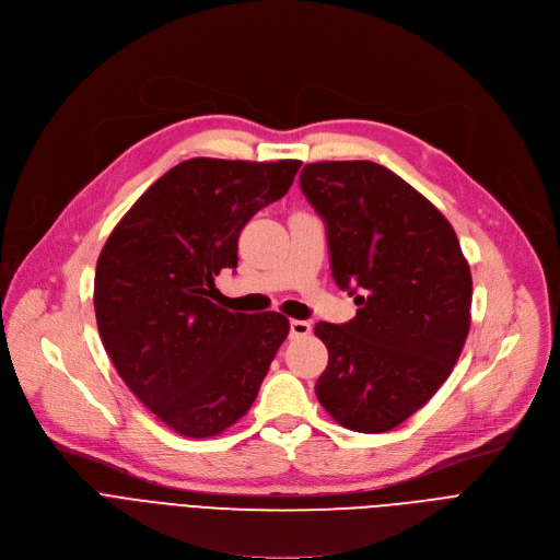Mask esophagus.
<instances>
[{
  "mask_svg": "<svg viewBox=\"0 0 560 560\" xmlns=\"http://www.w3.org/2000/svg\"><path fill=\"white\" fill-rule=\"evenodd\" d=\"M289 334H291V338L310 336L312 334V323H307V320H291L289 323Z\"/></svg>",
  "mask_w": 560,
  "mask_h": 560,
  "instance_id": "34e87169",
  "label": "esophagus"
}]
</instances>
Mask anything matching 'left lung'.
<instances>
[{
  "label": "left lung",
  "instance_id": "8db88e82",
  "mask_svg": "<svg viewBox=\"0 0 560 560\" xmlns=\"http://www.w3.org/2000/svg\"><path fill=\"white\" fill-rule=\"evenodd\" d=\"M300 188L327 226L331 276L359 305L316 323L329 361L320 406L357 433H385L453 372L470 327L472 280L444 214L372 161L307 163Z\"/></svg>",
  "mask_w": 560,
  "mask_h": 560
}]
</instances>
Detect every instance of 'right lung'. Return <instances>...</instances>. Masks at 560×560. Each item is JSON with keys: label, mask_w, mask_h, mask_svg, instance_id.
I'll use <instances>...</instances> for the list:
<instances>
[{"label": "right lung", "mask_w": 560, "mask_h": 560, "mask_svg": "<svg viewBox=\"0 0 560 560\" xmlns=\"http://www.w3.org/2000/svg\"><path fill=\"white\" fill-rule=\"evenodd\" d=\"M300 161L188 159L154 182L107 237L94 280L103 346L143 406L184 438L244 417L289 334L278 312L212 303L237 237L293 184Z\"/></svg>", "instance_id": "obj_1"}]
</instances>
